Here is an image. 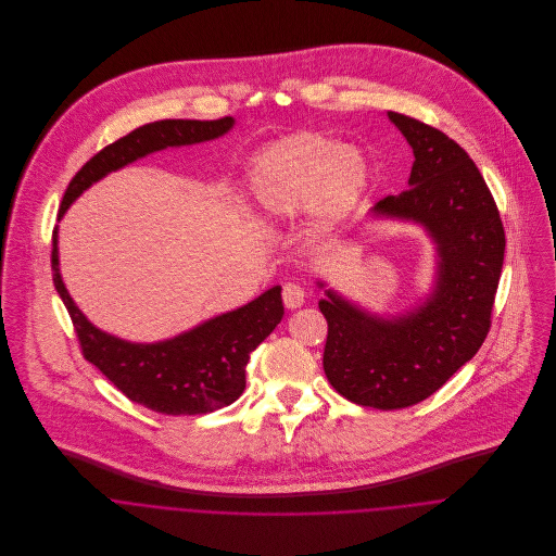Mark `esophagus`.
Wrapping results in <instances>:
<instances>
[{
  "instance_id": "esophagus-1",
  "label": "esophagus",
  "mask_w": 556,
  "mask_h": 556,
  "mask_svg": "<svg viewBox=\"0 0 556 556\" xmlns=\"http://www.w3.org/2000/svg\"><path fill=\"white\" fill-rule=\"evenodd\" d=\"M282 302H285V306L287 308H300V306H304V302H306V291L300 287V285H295V282H289V285H285V289H282Z\"/></svg>"
}]
</instances>
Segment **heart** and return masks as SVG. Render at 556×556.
<instances>
[{
    "label": "heart",
    "mask_w": 556,
    "mask_h": 556,
    "mask_svg": "<svg viewBox=\"0 0 556 556\" xmlns=\"http://www.w3.org/2000/svg\"><path fill=\"white\" fill-rule=\"evenodd\" d=\"M368 164L359 150L338 139L300 132L267 148L250 168V192L269 220L313 212L320 231L340 227L368 188Z\"/></svg>",
    "instance_id": "heart-1"
}]
</instances>
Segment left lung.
<instances>
[{
	"label": "left lung",
	"instance_id": "obj_1",
	"mask_svg": "<svg viewBox=\"0 0 556 556\" xmlns=\"http://www.w3.org/2000/svg\"><path fill=\"white\" fill-rule=\"evenodd\" d=\"M413 150L408 190L386 197L377 218L419 225L434 243L430 293L410 311L381 317L333 289L318 302L327 318L323 370L340 396L404 408L432 396L481 346L503 269L505 231L469 154L441 130L388 111Z\"/></svg>",
	"mask_w": 556,
	"mask_h": 556
}]
</instances>
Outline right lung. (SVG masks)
Listing matches in <instances>:
<instances>
[{
  "label": "right lung",
  "mask_w": 556,
  "mask_h": 556,
  "mask_svg": "<svg viewBox=\"0 0 556 556\" xmlns=\"http://www.w3.org/2000/svg\"><path fill=\"white\" fill-rule=\"evenodd\" d=\"M233 117L214 122L162 119L146 124L100 150L80 166L62 199L60 218L80 194L104 175L166 148L205 143L227 135ZM53 285L68 308L80 349L124 396L164 415H203L233 404L245 388L250 353L276 329L285 315L280 287L231 313L160 342H130L98 329L73 302L62 274L58 227L53 231Z\"/></svg>",
  "instance_id": "1"
}]
</instances>
